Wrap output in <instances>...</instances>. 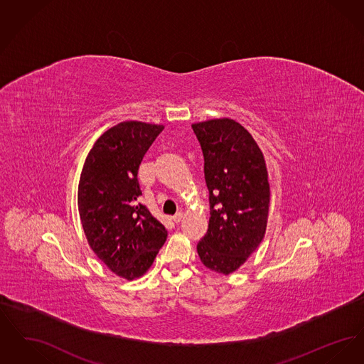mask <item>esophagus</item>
I'll return each mask as SVG.
<instances>
[{"mask_svg": "<svg viewBox=\"0 0 364 364\" xmlns=\"http://www.w3.org/2000/svg\"><path fill=\"white\" fill-rule=\"evenodd\" d=\"M172 220H173V223L176 224H178L181 220H183V213L181 211H178V213H176L173 217H172Z\"/></svg>", "mask_w": 364, "mask_h": 364, "instance_id": "34e87169", "label": "esophagus"}]
</instances>
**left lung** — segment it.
Wrapping results in <instances>:
<instances>
[{"label": "left lung", "instance_id": "1", "mask_svg": "<svg viewBox=\"0 0 364 364\" xmlns=\"http://www.w3.org/2000/svg\"><path fill=\"white\" fill-rule=\"evenodd\" d=\"M205 156L210 220L196 250L215 273L236 272L264 237L270 186L263 153L252 135L232 119L192 124Z\"/></svg>", "mask_w": 364, "mask_h": 364}]
</instances>
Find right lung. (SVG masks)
Segmentation results:
<instances>
[{
	"mask_svg": "<svg viewBox=\"0 0 364 364\" xmlns=\"http://www.w3.org/2000/svg\"><path fill=\"white\" fill-rule=\"evenodd\" d=\"M164 125L122 122L90 150L80 174L77 208L88 245L125 279L141 277L153 264L168 232L138 202L139 165Z\"/></svg>",
	"mask_w": 364,
	"mask_h": 364,
	"instance_id": "add662e5",
	"label": "right lung"
}]
</instances>
